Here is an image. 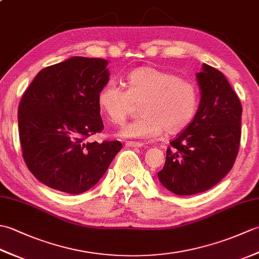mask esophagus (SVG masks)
I'll return each mask as SVG.
<instances>
[{"instance_id":"1","label":"esophagus","mask_w":259,"mask_h":259,"mask_svg":"<svg viewBox=\"0 0 259 259\" xmlns=\"http://www.w3.org/2000/svg\"><path fill=\"white\" fill-rule=\"evenodd\" d=\"M125 146H126V147L141 148L142 146H144V144H142V142H139V141H126V142H125Z\"/></svg>"}]
</instances>
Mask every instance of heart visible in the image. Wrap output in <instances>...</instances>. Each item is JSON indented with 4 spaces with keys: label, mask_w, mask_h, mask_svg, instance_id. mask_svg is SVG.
Listing matches in <instances>:
<instances>
[{
    "label": "heart",
    "mask_w": 259,
    "mask_h": 259,
    "mask_svg": "<svg viewBox=\"0 0 259 259\" xmlns=\"http://www.w3.org/2000/svg\"><path fill=\"white\" fill-rule=\"evenodd\" d=\"M140 103V117L123 126L121 135L152 138L179 134L194 120L199 91L194 81L157 67L137 68L125 76V90L108 81L98 92V106L114 124L123 123Z\"/></svg>",
    "instance_id": "obj_1"
}]
</instances>
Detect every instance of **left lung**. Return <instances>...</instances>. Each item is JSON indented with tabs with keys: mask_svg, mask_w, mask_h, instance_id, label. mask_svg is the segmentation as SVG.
Masks as SVG:
<instances>
[{
	"mask_svg": "<svg viewBox=\"0 0 259 259\" xmlns=\"http://www.w3.org/2000/svg\"><path fill=\"white\" fill-rule=\"evenodd\" d=\"M201 90L191 123L170 142L158 172L163 187L179 196L210 189L233 168L241 136V103L221 71L203 64L197 73Z\"/></svg>",
	"mask_w": 259,
	"mask_h": 259,
	"instance_id": "8db88e82",
	"label": "left lung"
}]
</instances>
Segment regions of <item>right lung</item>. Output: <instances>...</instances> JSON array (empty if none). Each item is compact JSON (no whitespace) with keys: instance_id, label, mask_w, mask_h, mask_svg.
Returning a JSON list of instances; mask_svg holds the SVG:
<instances>
[{"instance_id":"1","label":"right lung","mask_w":259,"mask_h":259,"mask_svg":"<svg viewBox=\"0 0 259 259\" xmlns=\"http://www.w3.org/2000/svg\"><path fill=\"white\" fill-rule=\"evenodd\" d=\"M104 59L73 57L42 69L18 110L22 156L33 176L52 189L82 194L92 188L121 142H90L103 130L98 92L109 81Z\"/></svg>"}]
</instances>
